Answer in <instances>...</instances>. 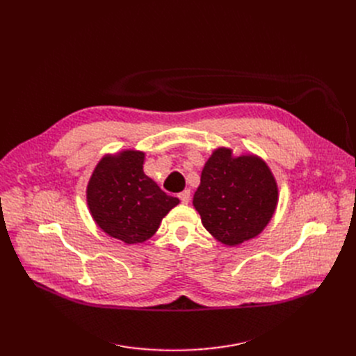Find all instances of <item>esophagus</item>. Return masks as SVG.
I'll return each mask as SVG.
<instances>
[{"label":"esophagus","instance_id":"obj_1","mask_svg":"<svg viewBox=\"0 0 356 356\" xmlns=\"http://www.w3.org/2000/svg\"><path fill=\"white\" fill-rule=\"evenodd\" d=\"M179 199L181 200V203L188 204V203L191 202V191L186 189V191H183L181 193H179Z\"/></svg>","mask_w":356,"mask_h":356}]
</instances>
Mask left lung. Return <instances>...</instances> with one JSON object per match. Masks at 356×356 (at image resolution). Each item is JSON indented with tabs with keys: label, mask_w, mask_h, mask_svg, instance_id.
Wrapping results in <instances>:
<instances>
[{
	"label": "left lung",
	"mask_w": 356,
	"mask_h": 356,
	"mask_svg": "<svg viewBox=\"0 0 356 356\" xmlns=\"http://www.w3.org/2000/svg\"><path fill=\"white\" fill-rule=\"evenodd\" d=\"M278 186L267 163L255 154L234 156L219 147L204 163L193 196L203 227L227 247L255 238L271 220Z\"/></svg>",
	"instance_id": "8db88e82"
}]
</instances>
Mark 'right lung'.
<instances>
[{
	"mask_svg": "<svg viewBox=\"0 0 356 356\" xmlns=\"http://www.w3.org/2000/svg\"><path fill=\"white\" fill-rule=\"evenodd\" d=\"M144 159L145 153L138 149L106 154L86 188L93 220L105 234L125 244H141L152 238L163 218L180 202L144 173Z\"/></svg>",
	"mask_w": 356,
	"mask_h": 356,
	"instance_id": "right-lung-1",
	"label": "right lung"
}]
</instances>
